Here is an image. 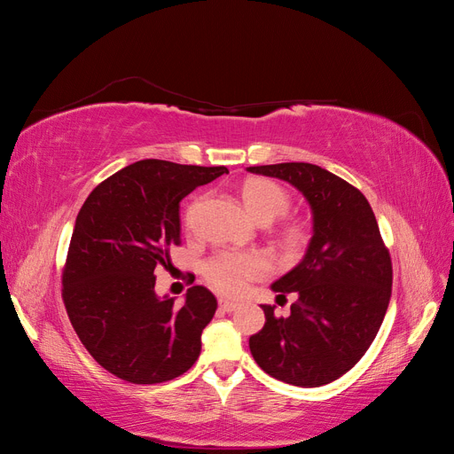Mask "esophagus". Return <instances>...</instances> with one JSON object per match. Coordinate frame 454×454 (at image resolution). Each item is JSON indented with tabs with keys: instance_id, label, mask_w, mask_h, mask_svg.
Masks as SVG:
<instances>
[{
	"instance_id": "esophagus-1",
	"label": "esophagus",
	"mask_w": 454,
	"mask_h": 454,
	"mask_svg": "<svg viewBox=\"0 0 454 454\" xmlns=\"http://www.w3.org/2000/svg\"><path fill=\"white\" fill-rule=\"evenodd\" d=\"M219 309L225 312H232L239 309V303H235V301H229V299H219Z\"/></svg>"
}]
</instances>
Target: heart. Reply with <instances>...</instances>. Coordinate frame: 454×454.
Returning <instances> with one entry per match:
<instances>
[{"instance_id": "b5f03b06", "label": "heart", "mask_w": 454, "mask_h": 454, "mask_svg": "<svg viewBox=\"0 0 454 454\" xmlns=\"http://www.w3.org/2000/svg\"><path fill=\"white\" fill-rule=\"evenodd\" d=\"M242 202L259 222H272L290 208L292 199L287 191L267 177H248L240 187ZM282 244L290 252H301L310 240V227L303 219H287L280 227ZM269 261L257 252H222L204 263V278L217 292L227 295L240 294L250 280L265 274Z\"/></svg>"}]
</instances>
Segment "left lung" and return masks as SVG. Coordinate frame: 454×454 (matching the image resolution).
<instances>
[{
	"instance_id": "1",
	"label": "left lung",
	"mask_w": 454,
	"mask_h": 454,
	"mask_svg": "<svg viewBox=\"0 0 454 454\" xmlns=\"http://www.w3.org/2000/svg\"><path fill=\"white\" fill-rule=\"evenodd\" d=\"M297 187L314 232L301 263L270 287L295 294L287 318L261 305L265 325L250 337L257 365L294 387L314 388L345 375L371 347L392 295V259L360 189L310 162L250 167Z\"/></svg>"
}]
</instances>
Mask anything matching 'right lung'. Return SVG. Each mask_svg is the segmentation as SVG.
I'll list each match as a JSON object with an SVG mask.
<instances>
[{"mask_svg":"<svg viewBox=\"0 0 454 454\" xmlns=\"http://www.w3.org/2000/svg\"><path fill=\"white\" fill-rule=\"evenodd\" d=\"M225 167L145 159L92 189L75 219L62 299L79 340L109 373L134 384L184 375L200 354L217 301L189 287L184 307L157 297L155 269L182 244L180 202Z\"/></svg>","mask_w":454,"mask_h":454,"instance_id":"right-lung-1","label":"right lung"}]
</instances>
